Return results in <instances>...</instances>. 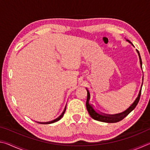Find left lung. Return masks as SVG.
<instances>
[{"instance_id": "obj_1", "label": "left lung", "mask_w": 150, "mask_h": 150, "mask_svg": "<svg viewBox=\"0 0 150 150\" xmlns=\"http://www.w3.org/2000/svg\"><path fill=\"white\" fill-rule=\"evenodd\" d=\"M128 42L131 43L129 40H127ZM132 44V43H131ZM132 45H133V44H132ZM137 52L139 55V62H140V65L141 67L142 66V59L140 57V55H139V53L138 52V50H137ZM87 91V101H86V106H87V109L88 110V112L89 113L90 116L92 117L93 119H95L96 120L100 121V122H108V123H115V122H119L122 120L124 118L126 117V116H128L129 115V113H130L132 111L134 108H136V106L138 105V103L139 100V98H140V95H141V93H142V88L140 91H139L138 96L137 97L136 100L134 101V103L130 106V107H129V108L127 109L126 111H124V112L118 114V115H100V114H98L94 110L92 106H91L89 103H88V101H89V98H90V94L88 91Z\"/></svg>"}]
</instances>
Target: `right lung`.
<instances>
[{"label": "right lung", "mask_w": 150, "mask_h": 150, "mask_svg": "<svg viewBox=\"0 0 150 150\" xmlns=\"http://www.w3.org/2000/svg\"><path fill=\"white\" fill-rule=\"evenodd\" d=\"M65 110H66V106H65V109H64V110H63V113L62 114V115H61V116H59V117H58L57 119H55V120H53V121H52V122H45V123H40V124H51V123H54V122H57V121H58V120H59L60 119L63 117V115H64V113H65Z\"/></svg>", "instance_id": "obj_1"}]
</instances>
